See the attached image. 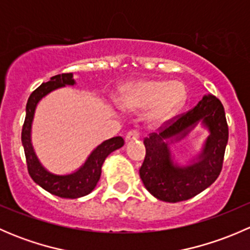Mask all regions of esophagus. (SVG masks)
<instances>
[{"label": "esophagus", "instance_id": "esophagus-1", "mask_svg": "<svg viewBox=\"0 0 250 250\" xmlns=\"http://www.w3.org/2000/svg\"><path fill=\"white\" fill-rule=\"evenodd\" d=\"M139 137H140V133L138 132V130H135V129L129 130V132L127 133V135H125V141L137 140V139H139Z\"/></svg>", "mask_w": 250, "mask_h": 250}]
</instances>
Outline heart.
<instances>
[{
	"mask_svg": "<svg viewBox=\"0 0 250 250\" xmlns=\"http://www.w3.org/2000/svg\"><path fill=\"white\" fill-rule=\"evenodd\" d=\"M186 95V88L181 82L147 80L125 85L120 103L125 109L147 110L148 122L160 125L183 107Z\"/></svg>",
	"mask_w": 250,
	"mask_h": 250,
	"instance_id": "obj_1",
	"label": "heart"
}]
</instances>
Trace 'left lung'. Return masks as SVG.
I'll list each match as a JSON object with an SVG mask.
<instances>
[{
  "label": "left lung",
  "instance_id": "obj_1",
  "mask_svg": "<svg viewBox=\"0 0 250 250\" xmlns=\"http://www.w3.org/2000/svg\"><path fill=\"white\" fill-rule=\"evenodd\" d=\"M198 122L209 130L203 151L186 166L173 163L169 141L183 139ZM229 140V127L220 100L204 95L192 110L174 117L158 133L144 139L145 160L139 174L146 190L160 201L176 203L190 200L218 179Z\"/></svg>",
  "mask_w": 250,
  "mask_h": 250
}]
</instances>
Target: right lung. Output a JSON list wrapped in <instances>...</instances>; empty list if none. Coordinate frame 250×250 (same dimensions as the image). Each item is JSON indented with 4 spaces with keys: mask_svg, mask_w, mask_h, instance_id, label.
Returning <instances> with one entry per match:
<instances>
[{
    "mask_svg": "<svg viewBox=\"0 0 250 250\" xmlns=\"http://www.w3.org/2000/svg\"><path fill=\"white\" fill-rule=\"evenodd\" d=\"M74 75L62 74L50 77L46 83H42L37 89H35L29 97L26 104V116L21 130V143L24 146L25 157H26L27 170L32 180L48 191L52 195L62 198H78L88 195L94 190L102 175V167L105 158L117 148L125 145L122 137L111 138L103 141L92 151L85 162L81 166L76 172L66 175H58L48 172L41 165L35 153L31 143V127L34 121L35 110L37 104L48 93L65 87L75 84Z\"/></svg>",
    "mask_w": 250,
    "mask_h": 250,
    "instance_id": "right-lung-1",
    "label": "right lung"
}]
</instances>
